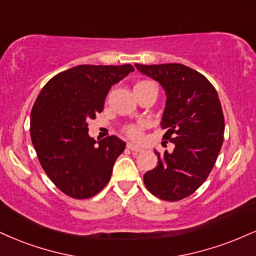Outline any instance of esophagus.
<instances>
[{
  "label": "esophagus",
  "instance_id": "34e87169",
  "mask_svg": "<svg viewBox=\"0 0 256 256\" xmlns=\"http://www.w3.org/2000/svg\"><path fill=\"white\" fill-rule=\"evenodd\" d=\"M128 149H130L131 152H143V149H142V148H140V146H134V144H132V143H128Z\"/></svg>",
  "mask_w": 256,
  "mask_h": 256
}]
</instances>
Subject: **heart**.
<instances>
[{"label":"heart","mask_w":256,"mask_h":256,"mask_svg":"<svg viewBox=\"0 0 256 256\" xmlns=\"http://www.w3.org/2000/svg\"><path fill=\"white\" fill-rule=\"evenodd\" d=\"M142 82H146V81H142ZM138 82V83H142ZM137 83V84H138ZM146 126V122H140L138 124H130L124 128V132L126 136H128L130 138H134V140H138L142 136V132H143V128Z\"/></svg>","instance_id":"b5f03b06"}]
</instances>
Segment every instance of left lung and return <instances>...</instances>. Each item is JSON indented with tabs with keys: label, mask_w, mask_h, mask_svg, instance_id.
<instances>
[{
	"label": "left lung",
	"mask_w": 256,
	"mask_h": 256,
	"mask_svg": "<svg viewBox=\"0 0 256 256\" xmlns=\"http://www.w3.org/2000/svg\"><path fill=\"white\" fill-rule=\"evenodd\" d=\"M134 66L161 83L167 102L161 126L173 152L158 158V166L144 174L150 193L178 202L194 193L210 175L224 140V116L218 94L204 75L184 64Z\"/></svg>",
	"instance_id": "1"
}]
</instances>
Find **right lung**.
Segmentation results:
<instances>
[{
  "label": "right lung",
  "instance_id": "right-lung-1",
  "mask_svg": "<svg viewBox=\"0 0 256 256\" xmlns=\"http://www.w3.org/2000/svg\"><path fill=\"white\" fill-rule=\"evenodd\" d=\"M124 66H78L54 76L30 112V140L42 169L64 194L87 199L112 175L126 144L116 136L98 140L88 134V120L104 110L113 84L134 72Z\"/></svg>",
  "mask_w": 256,
  "mask_h": 256
}]
</instances>
